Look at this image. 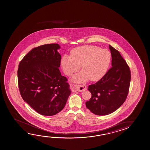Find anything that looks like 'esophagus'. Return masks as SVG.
<instances>
[{
	"label": "esophagus",
	"instance_id": "esophagus-1",
	"mask_svg": "<svg viewBox=\"0 0 150 150\" xmlns=\"http://www.w3.org/2000/svg\"><path fill=\"white\" fill-rule=\"evenodd\" d=\"M76 88L77 90L80 92L83 91L87 89V87L85 85H76Z\"/></svg>",
	"mask_w": 150,
	"mask_h": 150
}]
</instances>
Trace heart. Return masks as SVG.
<instances>
[{"instance_id":"obj_1","label":"heart","mask_w":150,"mask_h":150,"mask_svg":"<svg viewBox=\"0 0 150 150\" xmlns=\"http://www.w3.org/2000/svg\"><path fill=\"white\" fill-rule=\"evenodd\" d=\"M111 61L110 52L96 46H83L73 49L71 55L65 54L61 61L63 71L69 76L81 69L83 71L73 77L72 81L82 83L99 80L105 74Z\"/></svg>"}]
</instances>
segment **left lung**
Listing matches in <instances>:
<instances>
[{
	"label": "left lung",
	"mask_w": 150,
	"mask_h": 150,
	"mask_svg": "<svg viewBox=\"0 0 150 150\" xmlns=\"http://www.w3.org/2000/svg\"><path fill=\"white\" fill-rule=\"evenodd\" d=\"M112 67L96 83L88 86L91 93L86 106L98 115H106L120 108L126 99L130 83V71L120 52L109 45Z\"/></svg>",
	"instance_id": "8db88e82"
}]
</instances>
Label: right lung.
I'll use <instances>...</instances> for the list:
<instances>
[{"label": "right lung", "instance_id": "add662e5", "mask_svg": "<svg viewBox=\"0 0 150 150\" xmlns=\"http://www.w3.org/2000/svg\"><path fill=\"white\" fill-rule=\"evenodd\" d=\"M58 44L33 49L18 65L19 90L24 101L41 115L52 116L62 111L71 90L60 70L61 55Z\"/></svg>", "mask_w": 150, "mask_h": 150}]
</instances>
